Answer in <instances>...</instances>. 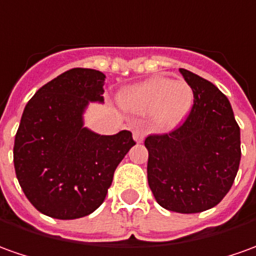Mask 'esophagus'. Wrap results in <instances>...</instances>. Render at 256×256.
I'll return each instance as SVG.
<instances>
[{
  "label": "esophagus",
  "mask_w": 256,
  "mask_h": 256,
  "mask_svg": "<svg viewBox=\"0 0 256 256\" xmlns=\"http://www.w3.org/2000/svg\"><path fill=\"white\" fill-rule=\"evenodd\" d=\"M144 136H146V133H144L142 128H134V130H133V138H134L137 142H142Z\"/></svg>",
  "instance_id": "obj_1"
}]
</instances>
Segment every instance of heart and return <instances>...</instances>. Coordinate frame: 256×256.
I'll return each mask as SVG.
<instances>
[{"label":"heart","mask_w":256,"mask_h":256,"mask_svg":"<svg viewBox=\"0 0 256 256\" xmlns=\"http://www.w3.org/2000/svg\"><path fill=\"white\" fill-rule=\"evenodd\" d=\"M120 104L136 114H154L161 128H175L194 106V91L185 81L154 77L120 92Z\"/></svg>","instance_id":"heart-1"}]
</instances>
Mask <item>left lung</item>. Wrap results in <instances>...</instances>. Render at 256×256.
I'll list each match as a JSON object with an SVG mask.
<instances>
[{
  "label": "left lung",
  "instance_id": "8db88e82",
  "mask_svg": "<svg viewBox=\"0 0 256 256\" xmlns=\"http://www.w3.org/2000/svg\"><path fill=\"white\" fill-rule=\"evenodd\" d=\"M194 91L186 120L164 134H150L147 178L160 206L176 213H200L223 200L241 160L240 126L230 102L214 84L185 68Z\"/></svg>",
  "mask_w": 256,
  "mask_h": 256
}]
</instances>
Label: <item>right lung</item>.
<instances>
[{
	"label": "right lung",
	"instance_id": "obj_1",
	"mask_svg": "<svg viewBox=\"0 0 256 256\" xmlns=\"http://www.w3.org/2000/svg\"><path fill=\"white\" fill-rule=\"evenodd\" d=\"M105 78L96 70L71 68L25 106L14 165L28 200L48 217L72 220L95 212L116 166L136 144L128 130L100 136L84 128L85 108L104 100Z\"/></svg>",
	"mask_w": 256,
	"mask_h": 256
}]
</instances>
